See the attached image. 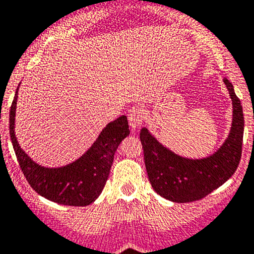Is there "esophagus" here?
<instances>
[{
	"label": "esophagus",
	"instance_id": "34e87169",
	"mask_svg": "<svg viewBox=\"0 0 254 254\" xmlns=\"http://www.w3.org/2000/svg\"><path fill=\"white\" fill-rule=\"evenodd\" d=\"M127 120H129L130 127L133 130H136L144 120V112L139 107H131L127 112Z\"/></svg>",
	"mask_w": 254,
	"mask_h": 254
}]
</instances>
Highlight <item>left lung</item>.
Instances as JSON below:
<instances>
[{
    "instance_id": "obj_1",
    "label": "left lung",
    "mask_w": 254,
    "mask_h": 254,
    "mask_svg": "<svg viewBox=\"0 0 254 254\" xmlns=\"http://www.w3.org/2000/svg\"><path fill=\"white\" fill-rule=\"evenodd\" d=\"M224 83L233 102V119L226 139L212 154L183 157L162 144L147 127L140 130L145 170L152 188L161 197L178 203L202 199L235 173L242 156L244 115L233 84L226 78Z\"/></svg>"
}]
</instances>
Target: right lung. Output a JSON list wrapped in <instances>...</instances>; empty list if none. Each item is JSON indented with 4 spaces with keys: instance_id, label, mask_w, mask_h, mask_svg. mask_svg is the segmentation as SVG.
<instances>
[{
    "instance_id": "add662e5",
    "label": "right lung",
    "mask_w": 254,
    "mask_h": 254,
    "mask_svg": "<svg viewBox=\"0 0 254 254\" xmlns=\"http://www.w3.org/2000/svg\"><path fill=\"white\" fill-rule=\"evenodd\" d=\"M17 90L10 109V136L20 169L39 195L65 206H88L102 193L110 175L115 152L130 134L125 115L106 125L84 154L65 166L46 167L25 153L15 134Z\"/></svg>"
}]
</instances>
